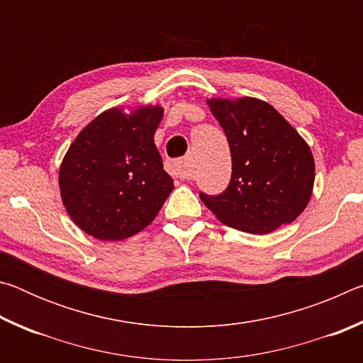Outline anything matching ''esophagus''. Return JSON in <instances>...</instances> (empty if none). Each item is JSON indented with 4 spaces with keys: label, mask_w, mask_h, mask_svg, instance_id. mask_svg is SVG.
<instances>
[{
    "label": "esophagus",
    "mask_w": 363,
    "mask_h": 363,
    "mask_svg": "<svg viewBox=\"0 0 363 363\" xmlns=\"http://www.w3.org/2000/svg\"><path fill=\"white\" fill-rule=\"evenodd\" d=\"M167 171L171 176L176 177V179H190V177H192V173H190V169L186 167V163H184L182 160L168 162Z\"/></svg>",
    "instance_id": "1"
}]
</instances>
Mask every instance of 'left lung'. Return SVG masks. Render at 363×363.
<instances>
[{
	"label": "left lung",
	"mask_w": 363,
	"mask_h": 363,
	"mask_svg": "<svg viewBox=\"0 0 363 363\" xmlns=\"http://www.w3.org/2000/svg\"><path fill=\"white\" fill-rule=\"evenodd\" d=\"M206 102L229 140L232 176L223 194L201 192V201L242 232L262 235L293 223L314 189L315 164L306 140L264 101Z\"/></svg>",
	"instance_id": "8db88e82"
}]
</instances>
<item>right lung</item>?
<instances>
[{"mask_svg":"<svg viewBox=\"0 0 363 363\" xmlns=\"http://www.w3.org/2000/svg\"><path fill=\"white\" fill-rule=\"evenodd\" d=\"M162 107L110 108L78 134L59 169L73 223L99 240H123L149 225L174 189L153 134Z\"/></svg>","mask_w":363,"mask_h":363,"instance_id":"add662e5","label":"right lung"}]
</instances>
